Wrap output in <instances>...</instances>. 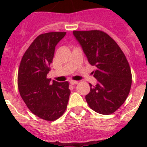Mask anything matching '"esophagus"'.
<instances>
[{"label": "esophagus", "mask_w": 147, "mask_h": 147, "mask_svg": "<svg viewBox=\"0 0 147 147\" xmlns=\"http://www.w3.org/2000/svg\"><path fill=\"white\" fill-rule=\"evenodd\" d=\"M78 83V81H73V80L70 81V84H71V85H77Z\"/></svg>", "instance_id": "obj_1"}]
</instances>
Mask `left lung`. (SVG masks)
<instances>
[{
    "label": "left lung",
    "instance_id": "1",
    "mask_svg": "<svg viewBox=\"0 0 147 147\" xmlns=\"http://www.w3.org/2000/svg\"><path fill=\"white\" fill-rule=\"evenodd\" d=\"M92 65L98 80L90 84V92L85 96L88 105L100 114H113L127 98L132 84V75L125 55L117 43L100 30L73 31Z\"/></svg>",
    "mask_w": 147,
    "mask_h": 147
}]
</instances>
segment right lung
Wrapping results in <instances>:
<instances>
[{
  "mask_svg": "<svg viewBox=\"0 0 147 147\" xmlns=\"http://www.w3.org/2000/svg\"><path fill=\"white\" fill-rule=\"evenodd\" d=\"M65 32L40 34L26 49L20 64L17 85L20 94L32 113L45 121L59 118L66 110L70 90L69 82L47 78L55 46Z\"/></svg>",
  "mask_w": 147,
  "mask_h": 147,
  "instance_id": "obj_1",
  "label": "right lung"
}]
</instances>
